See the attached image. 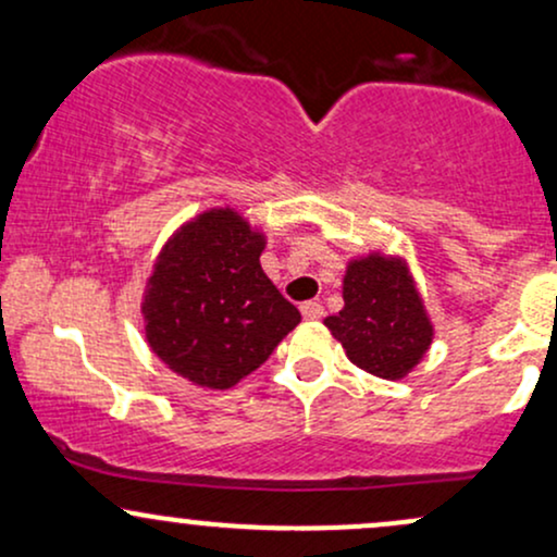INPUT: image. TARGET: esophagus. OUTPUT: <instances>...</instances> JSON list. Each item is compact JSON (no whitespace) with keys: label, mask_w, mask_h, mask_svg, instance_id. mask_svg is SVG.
I'll use <instances>...</instances> for the list:
<instances>
[{"label":"esophagus","mask_w":557,"mask_h":557,"mask_svg":"<svg viewBox=\"0 0 557 557\" xmlns=\"http://www.w3.org/2000/svg\"><path fill=\"white\" fill-rule=\"evenodd\" d=\"M300 314H304V319H322L324 306L319 300H306V304H300Z\"/></svg>","instance_id":"obj_1"}]
</instances>
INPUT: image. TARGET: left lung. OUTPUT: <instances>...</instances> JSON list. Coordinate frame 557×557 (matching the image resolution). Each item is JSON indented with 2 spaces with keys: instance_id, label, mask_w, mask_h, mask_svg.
Instances as JSON below:
<instances>
[{
  "instance_id": "left-lung-1",
  "label": "left lung",
  "mask_w": 557,
  "mask_h": 557,
  "mask_svg": "<svg viewBox=\"0 0 557 557\" xmlns=\"http://www.w3.org/2000/svg\"><path fill=\"white\" fill-rule=\"evenodd\" d=\"M343 300L341 314L324 324L356 367L382 380H400L417 367L432 343V324L400 261H350Z\"/></svg>"
}]
</instances>
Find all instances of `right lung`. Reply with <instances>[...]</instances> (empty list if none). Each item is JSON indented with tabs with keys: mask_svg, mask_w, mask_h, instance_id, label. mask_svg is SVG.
I'll return each mask as SVG.
<instances>
[{
	"mask_svg": "<svg viewBox=\"0 0 557 557\" xmlns=\"http://www.w3.org/2000/svg\"><path fill=\"white\" fill-rule=\"evenodd\" d=\"M264 238L230 209L201 214L164 246L144 300L146 341L172 372L225 389L300 322L259 257Z\"/></svg>",
	"mask_w": 557,
	"mask_h": 557,
	"instance_id": "1",
	"label": "right lung"
}]
</instances>
